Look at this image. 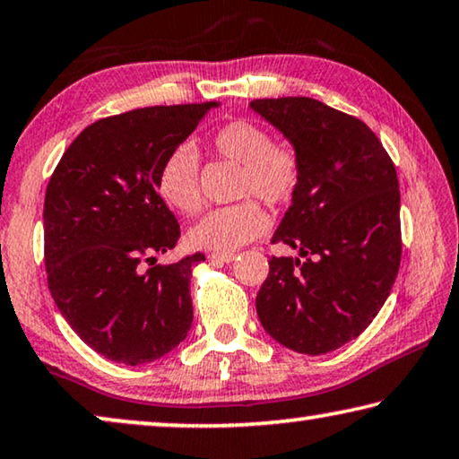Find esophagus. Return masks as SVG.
I'll list each match as a JSON object with an SVG mask.
<instances>
[{
	"label": "esophagus",
	"instance_id": "1",
	"mask_svg": "<svg viewBox=\"0 0 459 459\" xmlns=\"http://www.w3.org/2000/svg\"><path fill=\"white\" fill-rule=\"evenodd\" d=\"M234 258H236V252H211L209 254V260H213V263H231Z\"/></svg>",
	"mask_w": 459,
	"mask_h": 459
}]
</instances>
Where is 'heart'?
<instances>
[{
	"label": "heart",
	"mask_w": 459,
	"mask_h": 459,
	"mask_svg": "<svg viewBox=\"0 0 459 459\" xmlns=\"http://www.w3.org/2000/svg\"><path fill=\"white\" fill-rule=\"evenodd\" d=\"M217 156L239 166L238 196H258L266 205H285L298 193L301 158L287 141H273L271 133L252 121L221 125L211 137ZM158 193L182 215H195L203 205L199 186V156L190 143L168 153L158 170ZM271 217L258 201L209 211L188 230L195 248L231 252L264 236Z\"/></svg>",
	"instance_id": "obj_1"
}]
</instances>
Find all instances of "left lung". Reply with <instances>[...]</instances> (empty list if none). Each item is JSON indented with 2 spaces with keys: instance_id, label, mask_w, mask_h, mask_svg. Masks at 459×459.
Here are the masks:
<instances>
[{
  "instance_id": "left-lung-1",
  "label": "left lung",
  "mask_w": 459,
  "mask_h": 459,
  "mask_svg": "<svg viewBox=\"0 0 459 459\" xmlns=\"http://www.w3.org/2000/svg\"><path fill=\"white\" fill-rule=\"evenodd\" d=\"M250 108L301 158V180L273 244L256 295L263 328L301 355H324L369 326L400 266V190L390 156L368 125L306 96L264 98Z\"/></svg>"
}]
</instances>
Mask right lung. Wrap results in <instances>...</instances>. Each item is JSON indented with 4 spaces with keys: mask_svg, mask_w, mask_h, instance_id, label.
I'll use <instances>...</instances> for the list:
<instances>
[{
    "mask_svg": "<svg viewBox=\"0 0 459 459\" xmlns=\"http://www.w3.org/2000/svg\"><path fill=\"white\" fill-rule=\"evenodd\" d=\"M220 102L137 108L83 129L45 195L48 289L74 333L123 365L156 361L193 324V254L156 264L180 225L158 193V170ZM150 262V270L144 263Z\"/></svg>",
    "mask_w": 459,
    "mask_h": 459,
    "instance_id": "1",
    "label": "right lung"
}]
</instances>
